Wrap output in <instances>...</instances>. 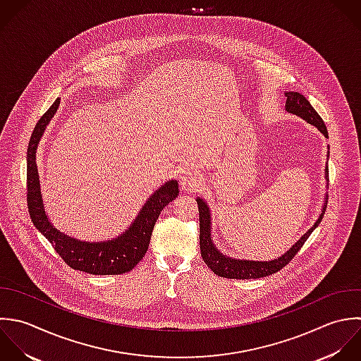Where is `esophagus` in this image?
Instances as JSON below:
<instances>
[{
	"label": "esophagus",
	"instance_id": "esophagus-1",
	"mask_svg": "<svg viewBox=\"0 0 361 361\" xmlns=\"http://www.w3.org/2000/svg\"><path fill=\"white\" fill-rule=\"evenodd\" d=\"M180 184H181V188L185 190V191H191V190H195L200 187L201 184V177L195 173V171H185L181 178H180Z\"/></svg>",
	"mask_w": 361,
	"mask_h": 361
}]
</instances>
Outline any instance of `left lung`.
Segmentation results:
<instances>
[{
	"label": "left lung",
	"mask_w": 361,
	"mask_h": 361,
	"mask_svg": "<svg viewBox=\"0 0 361 361\" xmlns=\"http://www.w3.org/2000/svg\"><path fill=\"white\" fill-rule=\"evenodd\" d=\"M286 97H287L286 109L290 114L298 115L300 118L305 119L308 123L317 126L324 133V136L328 137L326 125L324 123L319 114L312 108V105L304 95H301L300 92H295V91H290V92H286ZM325 177H326V180H329L328 178L329 177L328 167L325 169ZM325 202H328V201H325ZM197 204H198V211H200V247H201V256H202L205 264L216 276L225 277V279H236V280L262 279V277L274 274L279 270H281L283 267H286L294 259V256L300 252V249L304 246V243L311 236V233L315 231V228L321 224V221L325 215V209H326V205H324V211L319 215V218L317 219V222L314 224V226L304 236H301V239L288 252H286L281 257L270 260V262H252V260L231 259V257L222 255L216 249V246L214 245L212 238H211L212 228H211L209 208L202 198H197Z\"/></svg>",
	"instance_id": "1"
}]
</instances>
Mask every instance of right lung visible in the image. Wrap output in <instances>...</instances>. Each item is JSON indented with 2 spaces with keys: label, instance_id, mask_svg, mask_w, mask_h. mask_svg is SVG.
Wrapping results in <instances>:
<instances>
[{
  "label": "right lung",
  "instance_id": "obj_1",
  "mask_svg": "<svg viewBox=\"0 0 361 361\" xmlns=\"http://www.w3.org/2000/svg\"><path fill=\"white\" fill-rule=\"evenodd\" d=\"M60 104L57 98L44 115L37 121L26 153V187L27 211L36 229L51 243L57 255L67 266L94 276H114L130 271L147 252L154 224L166 205L178 195V183L170 180L156 190L142 207L132 225L118 238L106 242H82L57 231L49 221L40 194V183L36 166L39 140L56 114Z\"/></svg>",
  "mask_w": 361,
  "mask_h": 361
}]
</instances>
